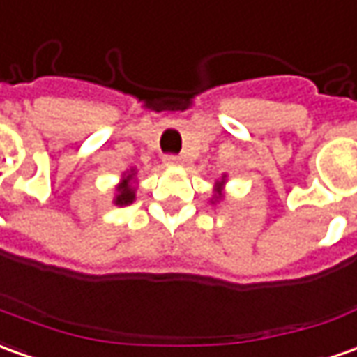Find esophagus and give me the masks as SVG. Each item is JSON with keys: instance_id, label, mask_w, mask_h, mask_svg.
I'll return each mask as SVG.
<instances>
[{"instance_id": "obj_1", "label": "esophagus", "mask_w": 357, "mask_h": 357, "mask_svg": "<svg viewBox=\"0 0 357 357\" xmlns=\"http://www.w3.org/2000/svg\"><path fill=\"white\" fill-rule=\"evenodd\" d=\"M164 164H166V166H181V164H183V158H181V156H176V154H168V156H164Z\"/></svg>"}]
</instances>
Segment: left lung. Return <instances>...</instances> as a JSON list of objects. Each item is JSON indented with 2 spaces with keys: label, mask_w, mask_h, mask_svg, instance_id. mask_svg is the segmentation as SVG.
Returning a JSON list of instances; mask_svg holds the SVG:
<instances>
[{
  "label": "left lung",
  "mask_w": 357,
  "mask_h": 357,
  "mask_svg": "<svg viewBox=\"0 0 357 357\" xmlns=\"http://www.w3.org/2000/svg\"><path fill=\"white\" fill-rule=\"evenodd\" d=\"M225 183H227V174H222L220 179L215 181V189H213V191H215V195H213V199H211V203H213V205H217L220 199H225Z\"/></svg>",
  "instance_id": "8db88e82"
}]
</instances>
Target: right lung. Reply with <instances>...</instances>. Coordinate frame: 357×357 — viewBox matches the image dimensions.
I'll use <instances>...</instances> for the list:
<instances>
[{
  "label": "right lung",
  "instance_id": "obj_1",
  "mask_svg": "<svg viewBox=\"0 0 357 357\" xmlns=\"http://www.w3.org/2000/svg\"><path fill=\"white\" fill-rule=\"evenodd\" d=\"M137 168H130L127 172H123L121 181L115 185V197H113V205L117 207H127L135 199H137Z\"/></svg>",
  "mask_w": 357,
  "mask_h": 357
}]
</instances>
